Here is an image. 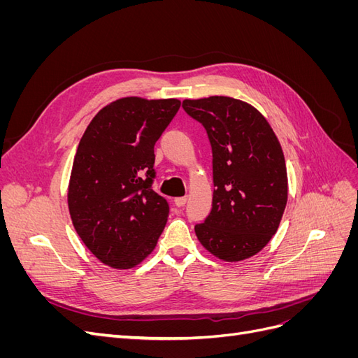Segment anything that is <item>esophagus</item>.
Here are the masks:
<instances>
[{"label":"esophagus","instance_id":"34e87169","mask_svg":"<svg viewBox=\"0 0 358 358\" xmlns=\"http://www.w3.org/2000/svg\"><path fill=\"white\" fill-rule=\"evenodd\" d=\"M188 201V197H178L175 199V204L178 206V208H182V206H185Z\"/></svg>","mask_w":358,"mask_h":358}]
</instances>
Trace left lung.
<instances>
[{"label": "left lung", "mask_w": 358, "mask_h": 358, "mask_svg": "<svg viewBox=\"0 0 358 358\" xmlns=\"http://www.w3.org/2000/svg\"><path fill=\"white\" fill-rule=\"evenodd\" d=\"M212 146L213 199L203 224L194 227L208 251L229 263L258 254L278 231L287 206L282 148L255 107L231 96L183 100Z\"/></svg>", "instance_id": "left-lung-1"}]
</instances>
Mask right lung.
Returning <instances> with one entry per match:
<instances>
[{
  "label": "right lung",
  "mask_w": 358,
  "mask_h": 358,
  "mask_svg": "<svg viewBox=\"0 0 358 358\" xmlns=\"http://www.w3.org/2000/svg\"><path fill=\"white\" fill-rule=\"evenodd\" d=\"M180 107L176 99H119L94 116L76 152L69 210L85 246L113 268L142 263L169 218L152 189L154 146Z\"/></svg>",
  "instance_id": "right-lung-1"
}]
</instances>
